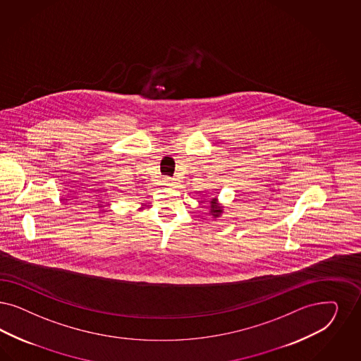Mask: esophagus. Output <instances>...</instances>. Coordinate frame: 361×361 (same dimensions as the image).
<instances>
[{
	"label": "esophagus",
	"mask_w": 361,
	"mask_h": 361,
	"mask_svg": "<svg viewBox=\"0 0 361 361\" xmlns=\"http://www.w3.org/2000/svg\"><path fill=\"white\" fill-rule=\"evenodd\" d=\"M173 178H171V177H164L162 178V184L164 185H173Z\"/></svg>",
	"instance_id": "34e87169"
}]
</instances>
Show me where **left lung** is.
<instances>
[{"label": "left lung", "instance_id": "obj_1", "mask_svg": "<svg viewBox=\"0 0 361 361\" xmlns=\"http://www.w3.org/2000/svg\"><path fill=\"white\" fill-rule=\"evenodd\" d=\"M211 211L212 214H213V217H219V216L223 213V208H221V207H219V204H217L216 199H212Z\"/></svg>", "mask_w": 361, "mask_h": 361}]
</instances>
